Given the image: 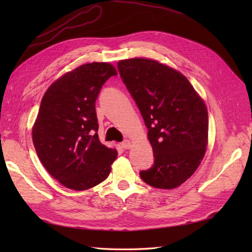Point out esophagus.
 Instances as JSON below:
<instances>
[{
	"label": "esophagus",
	"mask_w": 252,
	"mask_h": 252,
	"mask_svg": "<svg viewBox=\"0 0 252 252\" xmlns=\"http://www.w3.org/2000/svg\"><path fill=\"white\" fill-rule=\"evenodd\" d=\"M131 146H132V144H131V142L129 140H126V141H123L121 143V147L123 149H130Z\"/></svg>",
	"instance_id": "esophagus-1"
}]
</instances>
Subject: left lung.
<instances>
[{"instance_id":"left-lung-1","label":"left lung","mask_w":252,"mask_h":252,"mask_svg":"<svg viewBox=\"0 0 252 252\" xmlns=\"http://www.w3.org/2000/svg\"><path fill=\"white\" fill-rule=\"evenodd\" d=\"M123 83L141 111L154 152L141 179L156 189L183 184L199 167L208 143V111L187 78L146 58L118 63Z\"/></svg>"}]
</instances>
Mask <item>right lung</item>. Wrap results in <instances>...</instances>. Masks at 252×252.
<instances>
[{
  "instance_id": "add662e5",
  "label": "right lung",
  "mask_w": 252,
  "mask_h": 252,
  "mask_svg": "<svg viewBox=\"0 0 252 252\" xmlns=\"http://www.w3.org/2000/svg\"><path fill=\"white\" fill-rule=\"evenodd\" d=\"M117 76L108 63H85L47 89L32 129L42 164L53 178L74 190L105 181L117 158L98 138L95 101L104 83Z\"/></svg>"
}]
</instances>
